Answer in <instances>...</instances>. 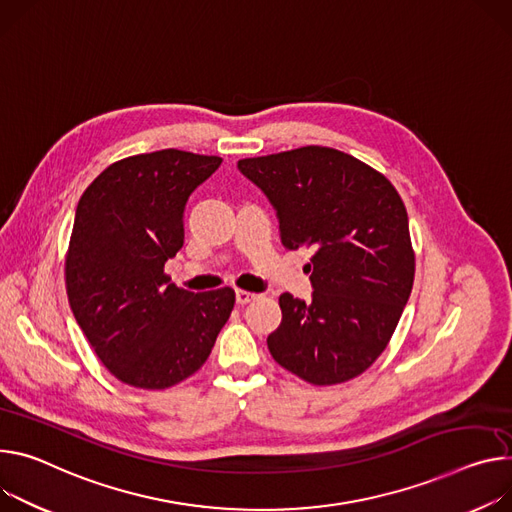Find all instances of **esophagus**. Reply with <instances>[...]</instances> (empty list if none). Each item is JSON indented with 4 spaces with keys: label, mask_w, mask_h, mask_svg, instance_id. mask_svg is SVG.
<instances>
[{
    "label": "esophagus",
    "mask_w": 512,
    "mask_h": 512,
    "mask_svg": "<svg viewBox=\"0 0 512 512\" xmlns=\"http://www.w3.org/2000/svg\"><path fill=\"white\" fill-rule=\"evenodd\" d=\"M235 296H237V304H249L251 300H255V294L253 292H247V290H237L235 292Z\"/></svg>",
    "instance_id": "1"
}]
</instances>
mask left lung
<instances>
[{"instance_id":"left-lung-1","label":"left lung","mask_w":512,"mask_h":512,"mask_svg":"<svg viewBox=\"0 0 512 512\" xmlns=\"http://www.w3.org/2000/svg\"><path fill=\"white\" fill-rule=\"evenodd\" d=\"M280 218L282 245L312 249V300L280 296L271 357L314 386L357 378L388 347L414 282L408 214L394 185L329 147L241 159Z\"/></svg>"}]
</instances>
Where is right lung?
<instances>
[{
	"instance_id": "1",
	"label": "right lung",
	"mask_w": 512,
	"mask_h": 512,
	"mask_svg": "<svg viewBox=\"0 0 512 512\" xmlns=\"http://www.w3.org/2000/svg\"><path fill=\"white\" fill-rule=\"evenodd\" d=\"M220 157L177 149L132 155L83 192L65 259L73 316L122 384L171 388L206 363L235 290L188 292L165 261L183 247V208Z\"/></svg>"
}]
</instances>
